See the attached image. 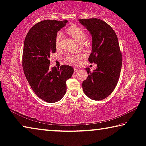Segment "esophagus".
I'll use <instances>...</instances> for the list:
<instances>
[{
    "label": "esophagus",
    "mask_w": 146,
    "mask_h": 146,
    "mask_svg": "<svg viewBox=\"0 0 146 146\" xmlns=\"http://www.w3.org/2000/svg\"><path fill=\"white\" fill-rule=\"evenodd\" d=\"M80 71V69H78V68H75V69H74V72H75V73L79 72Z\"/></svg>",
    "instance_id": "34e87169"
}]
</instances>
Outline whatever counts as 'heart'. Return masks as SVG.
I'll list each match as a JSON object with an SVG mask.
<instances>
[{
    "instance_id": "b5f03b06",
    "label": "heart",
    "mask_w": 146,
    "mask_h": 146,
    "mask_svg": "<svg viewBox=\"0 0 146 146\" xmlns=\"http://www.w3.org/2000/svg\"><path fill=\"white\" fill-rule=\"evenodd\" d=\"M68 33L73 36L74 38L76 39L79 42L84 41L87 37V33L84 29L78 25H72L69 26L67 29ZM62 38V34L61 32H58L56 38H55V43H56V47H59L60 45L61 40ZM85 55L84 54H78L75 55H68L66 58V60L74 65H78L80 64V60L84 58Z\"/></svg>"
}]
</instances>
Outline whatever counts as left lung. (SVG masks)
Instances as JSON below:
<instances>
[{"label":"left lung","instance_id":"1","mask_svg":"<svg viewBox=\"0 0 146 146\" xmlns=\"http://www.w3.org/2000/svg\"><path fill=\"white\" fill-rule=\"evenodd\" d=\"M92 36V51L90 63L97 64L96 69L86 68L88 78L82 82L84 94L93 100H102L109 96L118 82L122 65V55L116 34L103 20L79 19Z\"/></svg>","mask_w":146,"mask_h":146}]
</instances>
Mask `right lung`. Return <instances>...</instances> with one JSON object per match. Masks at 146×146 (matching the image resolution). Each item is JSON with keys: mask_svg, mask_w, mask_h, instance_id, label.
<instances>
[{"mask_svg": "<svg viewBox=\"0 0 146 146\" xmlns=\"http://www.w3.org/2000/svg\"><path fill=\"white\" fill-rule=\"evenodd\" d=\"M67 20H45L36 23L25 39L22 66L25 77L36 96L46 102H57L66 92V80L74 69L63 65L49 68L50 55L56 52L57 32Z\"/></svg>", "mask_w": 146, "mask_h": 146, "instance_id": "right-lung-1", "label": "right lung"}]
</instances>
